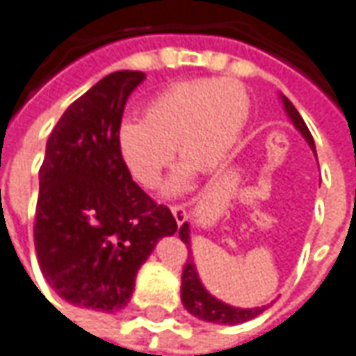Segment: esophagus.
I'll use <instances>...</instances> for the list:
<instances>
[{"label": "esophagus", "mask_w": 356, "mask_h": 356, "mask_svg": "<svg viewBox=\"0 0 356 356\" xmlns=\"http://www.w3.org/2000/svg\"><path fill=\"white\" fill-rule=\"evenodd\" d=\"M169 209H171V212H173V216H175V222H177V224H183V222H185V218H187V212H185V207H183V204H171Z\"/></svg>", "instance_id": "obj_1"}]
</instances>
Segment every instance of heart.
Segmentation results:
<instances>
[{"mask_svg":"<svg viewBox=\"0 0 356 356\" xmlns=\"http://www.w3.org/2000/svg\"><path fill=\"white\" fill-rule=\"evenodd\" d=\"M248 91L232 79H193L147 101L144 118L124 120L117 134L120 159L140 187L154 188L173 147L187 165L169 183L171 193L191 185V168H218L234 149L249 117Z\"/></svg>","mask_w":356,"mask_h":356,"instance_id":"obj_1","label":"heart"}]
</instances>
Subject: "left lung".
<instances>
[{"instance_id": "1", "label": "left lung", "mask_w": 356, "mask_h": 356, "mask_svg": "<svg viewBox=\"0 0 356 356\" xmlns=\"http://www.w3.org/2000/svg\"><path fill=\"white\" fill-rule=\"evenodd\" d=\"M282 105L289 113L290 120L294 122V127L298 128L302 132V136L306 138V142L310 144V147L316 152V144H314V138H312L310 130L306 127L304 118L300 117V113L296 111V107L290 103L286 97H282ZM179 238L181 241L191 249V238H188V224L185 222L181 228H179ZM181 300H183V306L187 308L188 314L197 316L198 320L204 321H214V323H228V325H234V323H243V321L253 320L257 318L261 312L265 308H249V310H241V308H234V306H228L224 302L216 300L212 294H209L202 282L198 280L197 267L193 259L188 257L185 267H183V277H181Z\"/></svg>"}]
</instances>
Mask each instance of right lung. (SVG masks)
Returning a JSON list of instances; mask_svg holds the SVG:
<instances>
[{
	"mask_svg": "<svg viewBox=\"0 0 356 356\" xmlns=\"http://www.w3.org/2000/svg\"><path fill=\"white\" fill-rule=\"evenodd\" d=\"M144 72H115L76 99L46 142L35 214L36 259L72 304L124 308L142 263L177 222L132 181L117 146L130 93Z\"/></svg>",
	"mask_w": 356,
	"mask_h": 356,
	"instance_id": "1",
	"label": "right lung"
}]
</instances>
